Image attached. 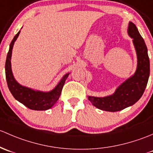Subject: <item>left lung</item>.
I'll list each match as a JSON object with an SVG mask.
<instances>
[{
    "mask_svg": "<svg viewBox=\"0 0 153 153\" xmlns=\"http://www.w3.org/2000/svg\"><path fill=\"white\" fill-rule=\"evenodd\" d=\"M129 36L133 38L136 51L137 68L135 74L116 88L114 94L105 97L88 96L90 102L99 109L116 112L132 106L138 102L144 94L149 76V59L147 48L144 39L138 32L135 25L129 23L127 29Z\"/></svg>",
    "mask_w": 153,
    "mask_h": 153,
    "instance_id": "1",
    "label": "left lung"
}]
</instances>
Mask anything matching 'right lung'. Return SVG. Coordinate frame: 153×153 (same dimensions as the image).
Here are the masks:
<instances>
[{
  "label": "right lung",
  "instance_id": "obj_1",
  "mask_svg": "<svg viewBox=\"0 0 153 153\" xmlns=\"http://www.w3.org/2000/svg\"><path fill=\"white\" fill-rule=\"evenodd\" d=\"M20 32V31H19L18 34L14 37L13 40L11 42L9 52L6 56L5 71L8 88L14 98L29 109L34 110V111H46V110L51 108L59 100L62 88L65 84L66 79L68 76L69 73L64 75V76L61 79L57 85L49 92L34 91L31 88L25 87V86L19 84L15 80L13 74H12V66H11V57H12L14 43L16 41Z\"/></svg>",
  "mask_w": 153,
  "mask_h": 153
}]
</instances>
